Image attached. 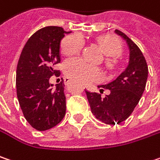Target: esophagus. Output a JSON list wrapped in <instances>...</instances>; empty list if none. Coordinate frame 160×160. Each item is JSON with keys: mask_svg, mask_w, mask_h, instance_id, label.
Wrapping results in <instances>:
<instances>
[{"mask_svg": "<svg viewBox=\"0 0 160 160\" xmlns=\"http://www.w3.org/2000/svg\"><path fill=\"white\" fill-rule=\"evenodd\" d=\"M66 80H67V81H69V80H68V78H65V81H66Z\"/></svg>", "mask_w": 160, "mask_h": 160, "instance_id": "esophagus-1", "label": "esophagus"}]
</instances>
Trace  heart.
Instances as JSON below:
<instances>
[{
    "label": "heart",
    "instance_id": "obj_1",
    "mask_svg": "<svg viewBox=\"0 0 160 160\" xmlns=\"http://www.w3.org/2000/svg\"><path fill=\"white\" fill-rule=\"evenodd\" d=\"M102 51L106 56L105 64L112 68L122 52V45L115 37L110 34L102 35L96 38ZM84 40L80 34H71L66 36L61 41L60 50L64 56L70 57L80 52L83 48ZM65 73L69 77L75 78L82 83H90L100 79L102 72L98 68L86 64L81 58H72L65 63Z\"/></svg>",
    "mask_w": 160,
    "mask_h": 160
}]
</instances>
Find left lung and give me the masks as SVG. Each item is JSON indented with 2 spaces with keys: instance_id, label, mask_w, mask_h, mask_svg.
Listing matches in <instances>:
<instances>
[{
  "instance_id": "8db88e82",
  "label": "left lung",
  "mask_w": 160,
  "mask_h": 160,
  "mask_svg": "<svg viewBox=\"0 0 160 160\" xmlns=\"http://www.w3.org/2000/svg\"><path fill=\"white\" fill-rule=\"evenodd\" d=\"M115 33L123 38L130 49L129 65L113 81L99 85L100 92L110 90V94L101 97L98 92L85 91L92 113L106 124L120 123L131 115L139 103L145 90L148 78V65L139 47L123 32L115 29Z\"/></svg>"
}]
</instances>
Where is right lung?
Instances as JSON below:
<instances>
[{
    "instance_id": "1",
    "label": "right lung",
    "mask_w": 160,
    "mask_h": 160,
    "mask_svg": "<svg viewBox=\"0 0 160 160\" xmlns=\"http://www.w3.org/2000/svg\"><path fill=\"white\" fill-rule=\"evenodd\" d=\"M64 28L48 26L36 31L25 44L16 71L17 97L28 123L38 131H47L59 123L66 114L64 82L56 87L49 84L50 76L58 70L60 41Z\"/></svg>"
}]
</instances>
